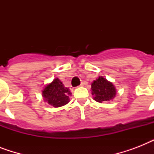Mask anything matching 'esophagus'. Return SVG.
<instances>
[{
    "mask_svg": "<svg viewBox=\"0 0 154 154\" xmlns=\"http://www.w3.org/2000/svg\"><path fill=\"white\" fill-rule=\"evenodd\" d=\"M86 85V82H82V84L80 85V86H84V85Z\"/></svg>",
    "mask_w": 154,
    "mask_h": 154,
    "instance_id": "1",
    "label": "esophagus"
}]
</instances>
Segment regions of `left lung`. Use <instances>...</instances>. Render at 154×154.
Here are the masks:
<instances>
[{
  "label": "left lung",
  "mask_w": 154,
  "mask_h": 154,
  "mask_svg": "<svg viewBox=\"0 0 154 154\" xmlns=\"http://www.w3.org/2000/svg\"><path fill=\"white\" fill-rule=\"evenodd\" d=\"M92 94L96 101L102 102L112 100L116 95V89L111 82L102 77H99L91 85Z\"/></svg>",
  "instance_id": "1"
}]
</instances>
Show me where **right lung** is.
<instances>
[{
  "label": "right lung",
  "mask_w": 154,
  "mask_h": 154,
  "mask_svg": "<svg viewBox=\"0 0 154 154\" xmlns=\"http://www.w3.org/2000/svg\"><path fill=\"white\" fill-rule=\"evenodd\" d=\"M69 95H71L69 88L65 87L58 78L53 80L42 91L45 101L55 108L66 105L69 101Z\"/></svg>",
  "instance_id": "add662e5"
}]
</instances>
